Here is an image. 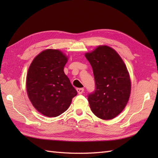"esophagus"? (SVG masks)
Listing matches in <instances>:
<instances>
[{
    "label": "esophagus",
    "mask_w": 158,
    "mask_h": 158,
    "mask_svg": "<svg viewBox=\"0 0 158 158\" xmlns=\"http://www.w3.org/2000/svg\"><path fill=\"white\" fill-rule=\"evenodd\" d=\"M77 92H78L79 94H83V91H84V89L83 88H77Z\"/></svg>",
    "instance_id": "1"
}]
</instances>
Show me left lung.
Masks as SVG:
<instances>
[{
    "instance_id": "1",
    "label": "left lung",
    "mask_w": 158,
    "mask_h": 158,
    "mask_svg": "<svg viewBox=\"0 0 158 158\" xmlns=\"http://www.w3.org/2000/svg\"><path fill=\"white\" fill-rule=\"evenodd\" d=\"M85 56L95 79L96 89L88 98L92 111L102 119L115 118L125 108L130 95L126 66L115 50L106 45H100Z\"/></svg>"
}]
</instances>
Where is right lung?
<instances>
[{
  "label": "right lung",
  "instance_id": "right-lung-1",
  "mask_svg": "<svg viewBox=\"0 0 158 158\" xmlns=\"http://www.w3.org/2000/svg\"><path fill=\"white\" fill-rule=\"evenodd\" d=\"M67 61L68 58L61 51L48 49L36 56L30 65L26 90L32 105L43 115H61L77 94L64 72Z\"/></svg>",
  "mask_w": 158,
  "mask_h": 158
}]
</instances>
